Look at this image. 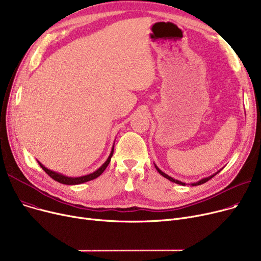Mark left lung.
<instances>
[{
    "label": "left lung",
    "mask_w": 261,
    "mask_h": 261,
    "mask_svg": "<svg viewBox=\"0 0 261 261\" xmlns=\"http://www.w3.org/2000/svg\"><path fill=\"white\" fill-rule=\"evenodd\" d=\"M155 166V165H154ZM155 169L159 171V173L161 174V175H163L164 177H166V179L167 180H169V181H171V182H173V183H176V184H180V185H185V183H183V182H181V181H177V180H175V179H173V177H171V176H169L168 174H166L165 172H163L161 169H159L158 168V166H155ZM221 170V169H220ZM220 170H219V171H217L216 173H214L213 175H211V176H207V177H204V179H202V180H200V181H198L197 183H193V184H191V185H193V186H197V185H201V184H203V183H205V182H207L208 180H211L212 179V177H214L217 173H219V172H220Z\"/></svg>",
    "instance_id": "1"
}]
</instances>
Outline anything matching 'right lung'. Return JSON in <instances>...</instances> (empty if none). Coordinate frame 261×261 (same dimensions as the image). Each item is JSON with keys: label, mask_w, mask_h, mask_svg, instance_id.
Returning <instances> with one entry per match:
<instances>
[{"label": "right lung", "mask_w": 261, "mask_h": 261, "mask_svg": "<svg viewBox=\"0 0 261 261\" xmlns=\"http://www.w3.org/2000/svg\"><path fill=\"white\" fill-rule=\"evenodd\" d=\"M113 152H114V146H113V148L111 150V153H110L108 160L102 164V165L97 170L94 171L93 173H90V174H87V175H84V176H79V177H71V176L63 175V174L58 173V172L51 171V170L47 169L46 167H44L40 162H38V163H39V165L41 166V168H42L51 177V179H54L55 181H57V182H59L61 184H66V185H77V184H81V183H85V182H89L91 180L96 179V177H97V176H99L105 171L107 166L109 165V163H110V161H111V158L113 155Z\"/></svg>", "instance_id": "obj_1"}]
</instances>
